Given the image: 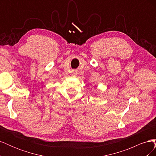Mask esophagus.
Here are the masks:
<instances>
[{
  "mask_svg": "<svg viewBox=\"0 0 156 156\" xmlns=\"http://www.w3.org/2000/svg\"><path fill=\"white\" fill-rule=\"evenodd\" d=\"M77 75V73L76 72H73V75H74V76H76Z\"/></svg>",
  "mask_w": 156,
  "mask_h": 156,
  "instance_id": "esophagus-1",
  "label": "esophagus"
}]
</instances>
